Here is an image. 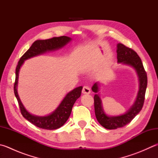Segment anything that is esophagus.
I'll list each match as a JSON object with an SVG mask.
<instances>
[{"instance_id": "34e87169", "label": "esophagus", "mask_w": 158, "mask_h": 158, "mask_svg": "<svg viewBox=\"0 0 158 158\" xmlns=\"http://www.w3.org/2000/svg\"><path fill=\"white\" fill-rule=\"evenodd\" d=\"M82 93L83 94H89L91 93L90 88H89L88 86H84V87H83V89H82Z\"/></svg>"}]
</instances>
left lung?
<instances>
[{"label": "left lung", "mask_w": 158, "mask_h": 158, "mask_svg": "<svg viewBox=\"0 0 158 158\" xmlns=\"http://www.w3.org/2000/svg\"><path fill=\"white\" fill-rule=\"evenodd\" d=\"M116 52L119 64L129 66L135 71L138 78L139 90L134 103L124 114L119 115H109L103 109L102 100L99 94V82L94 83L91 90L96 93L94 96L95 114L98 123L107 129H115L124 127L139 114L144 105L147 86V73L144 69L141 59L137 53L121 43L117 44Z\"/></svg>", "instance_id": "obj_1"}]
</instances>
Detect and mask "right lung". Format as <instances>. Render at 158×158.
Masks as SVG:
<instances>
[{
	"label": "right lung",
	"mask_w": 158,
	"mask_h": 158,
	"mask_svg": "<svg viewBox=\"0 0 158 158\" xmlns=\"http://www.w3.org/2000/svg\"><path fill=\"white\" fill-rule=\"evenodd\" d=\"M71 38L68 36L54 37L47 40H37L31 44L27 51L24 54L18 63L16 69V80L14 83V94L19 102L20 111L23 116L26 120L30 122L34 125L41 129L47 130L57 129L64 125L68 118H69L74 103L81 95L82 87H76L72 91H69L61 101L60 105L58 106L54 111L47 115L39 116L30 114L24 106L21 100L20 99L17 91L18 82H19V74L20 67L24 64V62L28 59L35 56L42 55L47 52H53L62 49L65 45L70 43Z\"/></svg>",
	"instance_id": "right-lung-1"
}]
</instances>
